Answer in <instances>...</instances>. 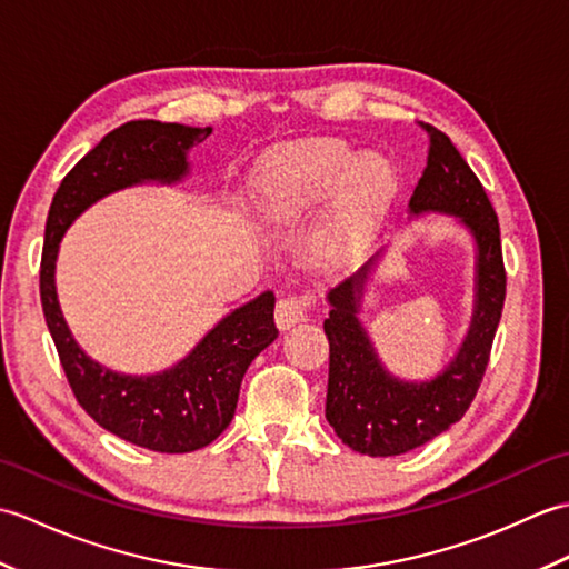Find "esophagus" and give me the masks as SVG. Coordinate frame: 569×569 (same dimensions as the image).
<instances>
[{"label":"esophagus","instance_id":"1","mask_svg":"<svg viewBox=\"0 0 569 569\" xmlns=\"http://www.w3.org/2000/svg\"><path fill=\"white\" fill-rule=\"evenodd\" d=\"M308 296H288L276 303V325L278 330H291L293 325L308 320Z\"/></svg>","mask_w":569,"mask_h":569}]
</instances>
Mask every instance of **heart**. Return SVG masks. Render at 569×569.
Returning a JSON list of instances; mask_svg holds the SVG:
<instances>
[{
	"instance_id": "b5f03b06",
	"label": "heart",
	"mask_w": 569,
	"mask_h": 569,
	"mask_svg": "<svg viewBox=\"0 0 569 569\" xmlns=\"http://www.w3.org/2000/svg\"><path fill=\"white\" fill-rule=\"evenodd\" d=\"M393 192V166L345 139L286 143L261 166V212L278 229L300 224L332 198L318 224V247L332 261L357 259L371 247Z\"/></svg>"
}]
</instances>
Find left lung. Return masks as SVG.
Instances as JSON below:
<instances>
[{
    "mask_svg": "<svg viewBox=\"0 0 569 569\" xmlns=\"http://www.w3.org/2000/svg\"><path fill=\"white\" fill-rule=\"evenodd\" d=\"M426 129L428 166L408 202V214H447L467 229L475 241V308L462 345L442 371L432 379L410 381L386 369L359 320L367 283L386 249L328 293L330 379L325 418L347 447L369 457L416 450L467 413L489 365L506 298L497 212L455 143L435 127Z\"/></svg>",
    "mask_w": 569,
    "mask_h": 569,
    "instance_id": "obj_1",
    "label": "left lung"
}]
</instances>
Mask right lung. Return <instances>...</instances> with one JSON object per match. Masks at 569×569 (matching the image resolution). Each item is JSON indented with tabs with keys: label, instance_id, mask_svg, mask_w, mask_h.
<instances>
[{
	"label": "right lung",
	"instance_id": "add662e5",
	"mask_svg": "<svg viewBox=\"0 0 569 569\" xmlns=\"http://www.w3.org/2000/svg\"><path fill=\"white\" fill-rule=\"evenodd\" d=\"M210 134V127L156 119L122 124L63 178L46 220L41 306L72 393L104 430L166 455L200 450L232 422L241 379L278 337L273 291L227 312L173 367L124 373L94 361L76 342L58 303L56 261L63 234L84 210L124 188L180 183L190 173L188 151Z\"/></svg>",
	"mask_w": 569,
	"mask_h": 569
}]
</instances>
